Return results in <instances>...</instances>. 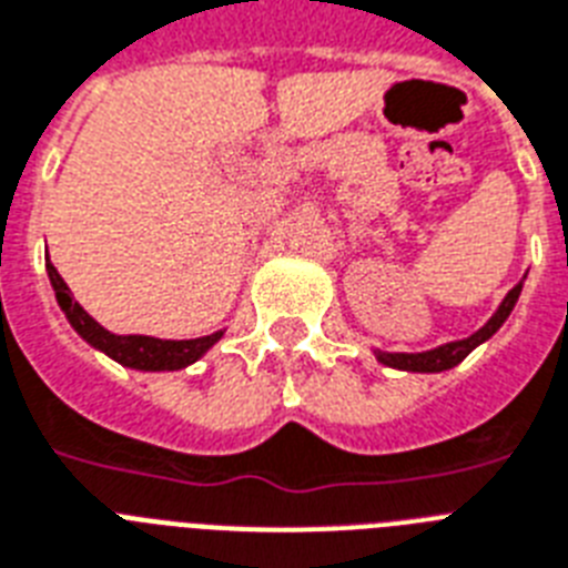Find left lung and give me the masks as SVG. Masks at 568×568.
Segmentation results:
<instances>
[{
  "instance_id": "obj_1",
  "label": "left lung",
  "mask_w": 568,
  "mask_h": 568,
  "mask_svg": "<svg viewBox=\"0 0 568 568\" xmlns=\"http://www.w3.org/2000/svg\"><path fill=\"white\" fill-rule=\"evenodd\" d=\"M521 284H525V278L516 284L510 293L505 296V302L498 305V311L489 316L484 325H480L475 334H469L466 339H455V343H443V346L437 348H428V352H378L375 348V357H378V363H384V366H393V369H402V372H446L452 369V366H457V363L464 361L466 355H469L471 348H478L480 343H487L493 334H496L501 325L507 322V316H510V311L516 307V302H519V293H521Z\"/></svg>"
}]
</instances>
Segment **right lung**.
Wrapping results in <instances>:
<instances>
[{
	"instance_id": "right-lung-1",
	"label": "right lung",
	"mask_w": 568,
	"mask_h": 568,
	"mask_svg": "<svg viewBox=\"0 0 568 568\" xmlns=\"http://www.w3.org/2000/svg\"><path fill=\"white\" fill-rule=\"evenodd\" d=\"M47 272L49 281H52L54 298H58V305H61L63 316L70 322L75 334H79L84 343H90L93 348L104 352V355L111 357V361L122 363V366H129V369H140V372H175L184 369L190 363H196L199 357L205 355L207 348L216 346L222 339L225 331H213L207 337H196V339H158V337H146V334H111L108 328H102L93 316H90L84 307L72 298L70 287H67V281L58 275V270L52 266L47 255Z\"/></svg>"
}]
</instances>
